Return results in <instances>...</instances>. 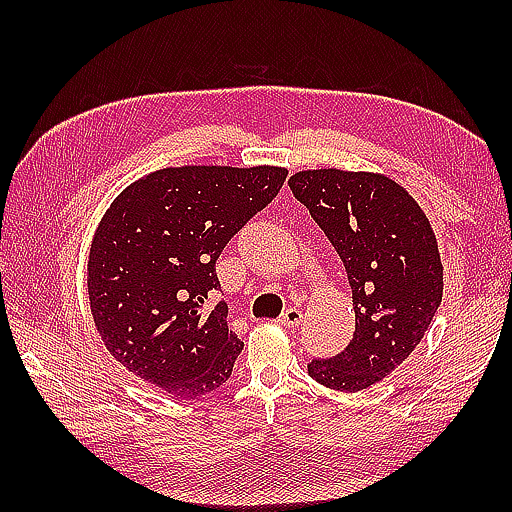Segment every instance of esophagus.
<instances>
[{"instance_id": "34e87169", "label": "esophagus", "mask_w": 512, "mask_h": 512, "mask_svg": "<svg viewBox=\"0 0 512 512\" xmlns=\"http://www.w3.org/2000/svg\"><path fill=\"white\" fill-rule=\"evenodd\" d=\"M301 321H303V312L299 308H288L279 317V323L284 325V328H299Z\"/></svg>"}]
</instances>
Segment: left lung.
I'll use <instances>...</instances> for the list:
<instances>
[{"instance_id":"obj_1","label":"left lung","mask_w":512,"mask_h":512,"mask_svg":"<svg viewBox=\"0 0 512 512\" xmlns=\"http://www.w3.org/2000/svg\"><path fill=\"white\" fill-rule=\"evenodd\" d=\"M288 184L339 253L356 317L350 345L332 358H312L308 374L330 389H365L416 350L436 317V235L416 200L378 173L314 169Z\"/></svg>"}]
</instances>
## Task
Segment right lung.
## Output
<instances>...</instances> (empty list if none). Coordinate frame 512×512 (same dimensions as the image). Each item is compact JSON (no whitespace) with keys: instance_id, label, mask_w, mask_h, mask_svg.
I'll use <instances>...</instances> for the list:
<instances>
[{"instance_id":"add662e5","label":"right lung","mask_w":512,"mask_h":512,"mask_svg":"<svg viewBox=\"0 0 512 512\" xmlns=\"http://www.w3.org/2000/svg\"><path fill=\"white\" fill-rule=\"evenodd\" d=\"M286 176L281 167H169L118 195L88 262L92 317L118 363L184 400L231 378L244 343L228 332L226 303L209 306L220 290L215 262Z\"/></svg>"}]
</instances>
